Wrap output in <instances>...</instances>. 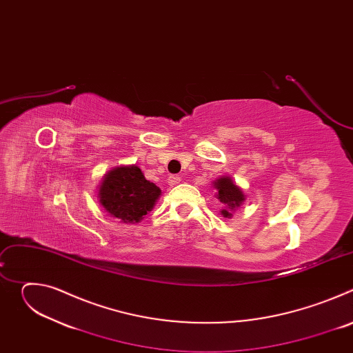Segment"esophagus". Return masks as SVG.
I'll list each match as a JSON object with an SVG mask.
<instances>
[{
	"label": "esophagus",
	"mask_w": 353,
	"mask_h": 353,
	"mask_svg": "<svg viewBox=\"0 0 353 353\" xmlns=\"http://www.w3.org/2000/svg\"><path fill=\"white\" fill-rule=\"evenodd\" d=\"M168 180H169L170 185H176V184H179L181 181V177L177 176V174H172V176H169Z\"/></svg>",
	"instance_id": "34e87169"
}]
</instances>
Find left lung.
I'll list each match as a JSON object with an SVG mask.
<instances>
[{
	"mask_svg": "<svg viewBox=\"0 0 353 353\" xmlns=\"http://www.w3.org/2000/svg\"><path fill=\"white\" fill-rule=\"evenodd\" d=\"M214 185L218 190L216 198L225 205V210H222L221 214L225 218H230L232 216V211H234L236 208H239L244 203V194H243V191L228 176L219 177L214 183Z\"/></svg>",
	"mask_w": 353,
	"mask_h": 353,
	"instance_id": "8db88e82",
	"label": "left lung"
}]
</instances>
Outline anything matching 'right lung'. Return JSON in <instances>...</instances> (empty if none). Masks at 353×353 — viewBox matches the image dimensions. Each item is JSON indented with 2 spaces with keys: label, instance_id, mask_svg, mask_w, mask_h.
<instances>
[{
  "label": "right lung",
  "instance_id": "1",
  "mask_svg": "<svg viewBox=\"0 0 353 353\" xmlns=\"http://www.w3.org/2000/svg\"><path fill=\"white\" fill-rule=\"evenodd\" d=\"M97 195L112 216L124 223H137L152 211L161 188L148 181L138 166H120L103 177Z\"/></svg>",
  "mask_w": 353,
  "mask_h": 353
}]
</instances>
